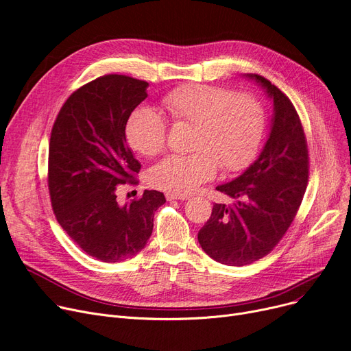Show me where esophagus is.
<instances>
[{
	"label": "esophagus",
	"mask_w": 351,
	"mask_h": 351,
	"mask_svg": "<svg viewBox=\"0 0 351 351\" xmlns=\"http://www.w3.org/2000/svg\"><path fill=\"white\" fill-rule=\"evenodd\" d=\"M165 197H167V199H187L189 198V195H186V194H176V193H167L165 194Z\"/></svg>",
	"instance_id": "34e87169"
}]
</instances>
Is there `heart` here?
Instances as JSON below:
<instances>
[{
    "label": "heart",
    "mask_w": 351,
    "mask_h": 351,
    "mask_svg": "<svg viewBox=\"0 0 351 351\" xmlns=\"http://www.w3.org/2000/svg\"><path fill=\"white\" fill-rule=\"evenodd\" d=\"M174 123L193 124L191 149L186 156H167L148 171L149 184L176 194H190L214 178L219 165L237 171L252 160L265 128V112L258 98L250 93L184 84L162 99ZM125 138L144 157L158 154L165 145L167 123L153 107L132 111L125 124Z\"/></svg>",
    "instance_id": "1"
}]
</instances>
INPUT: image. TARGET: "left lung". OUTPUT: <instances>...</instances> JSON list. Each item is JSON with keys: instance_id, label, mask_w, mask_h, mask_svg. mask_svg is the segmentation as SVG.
<instances>
[{"instance_id": "left-lung-1", "label": "left lung", "mask_w": 351, "mask_h": 351, "mask_svg": "<svg viewBox=\"0 0 351 351\" xmlns=\"http://www.w3.org/2000/svg\"><path fill=\"white\" fill-rule=\"evenodd\" d=\"M245 77L273 99L270 134L258 158L240 177L215 187L236 203L214 204L208 221L198 231V243L213 260L239 267L263 258L278 244L308 181L307 140L293 103L267 78Z\"/></svg>"}]
</instances>
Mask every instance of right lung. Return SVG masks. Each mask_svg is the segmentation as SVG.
Returning a JSON list of instances; mask_svg holds the SVG:
<instances>
[{"instance_id": "add662e5", "label": "right lung", "mask_w": 351, "mask_h": 351, "mask_svg": "<svg viewBox=\"0 0 351 351\" xmlns=\"http://www.w3.org/2000/svg\"><path fill=\"white\" fill-rule=\"evenodd\" d=\"M148 82L98 77L61 107L48 149V190L56 219L74 243L104 263L134 257L153 232L162 193L145 190L120 206L119 186L137 184L141 164L125 140L130 114L147 98Z\"/></svg>"}]
</instances>
